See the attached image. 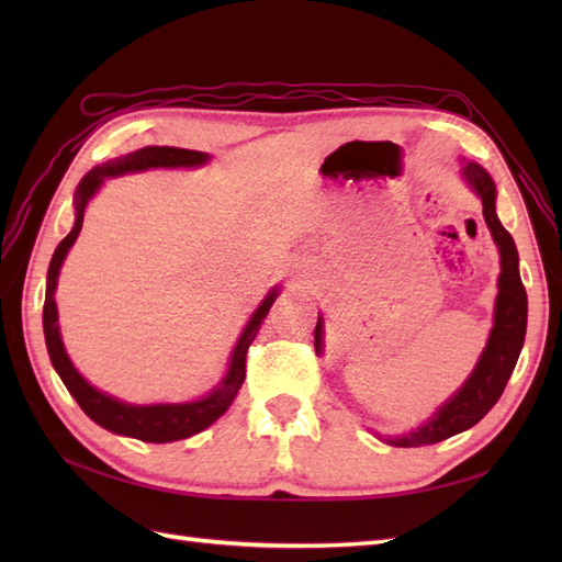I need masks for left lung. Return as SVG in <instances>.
<instances>
[{"mask_svg": "<svg viewBox=\"0 0 562 562\" xmlns=\"http://www.w3.org/2000/svg\"><path fill=\"white\" fill-rule=\"evenodd\" d=\"M461 178L475 195L483 202V217L487 229L493 234V241L499 254V278H497V296L493 312V328L487 336L485 348L475 362L469 379L427 417L423 425L408 429L403 435H376L391 447H425L437 445L441 439H449L463 429L481 423L487 411L503 396L507 381L515 372L519 352L527 336V290L519 278V254L515 238L497 217L495 200L497 188L481 164L461 159ZM316 355L324 352V318L318 316L314 330Z\"/></svg>", "mask_w": 562, "mask_h": 562, "instance_id": "left-lung-1", "label": "left lung"}]
</instances>
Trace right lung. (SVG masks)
<instances>
[{
  "mask_svg": "<svg viewBox=\"0 0 562 562\" xmlns=\"http://www.w3.org/2000/svg\"><path fill=\"white\" fill-rule=\"evenodd\" d=\"M210 161V154L205 151H193V149H178V147H145L137 151H130L125 157H117L105 161L101 166H93V169L81 178L75 193V226L71 232L59 241L55 248L50 268H47V282H45V304H43V333H45V345L47 355H50V362L55 372L63 379V384L71 393V398L79 403V408L87 413L93 423L101 425L109 432L133 437L139 441H151V445H164V441H178L188 439L202 429H207L212 423H217L220 417L229 411L234 403L238 389H241L246 379V352L248 345L256 340L258 330L266 321L270 306L274 304L280 294V284L266 294V300L258 304V308L250 314L246 328L238 336L229 367H226V374L214 389H210L205 396L195 401H183V403H127L111 396L97 386H91L87 379H83L77 367L71 364L69 355L65 350L63 333H59L57 324V304H55V290H57V278L59 268L69 254V248L75 246L77 236L83 224V212H87L89 200L99 193L105 178L125 176V173H137L147 169H195V166H205Z\"/></svg>",
  "mask_w": 562,
  "mask_h": 562,
  "instance_id": "1",
  "label": "right lung"
}]
</instances>
